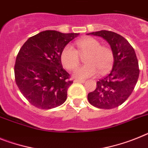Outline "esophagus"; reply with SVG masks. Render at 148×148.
<instances>
[{
    "mask_svg": "<svg viewBox=\"0 0 148 148\" xmlns=\"http://www.w3.org/2000/svg\"><path fill=\"white\" fill-rule=\"evenodd\" d=\"M74 82H78V83H82V84H84V83L86 82V80H81V79H75V80H74Z\"/></svg>",
    "mask_w": 148,
    "mask_h": 148,
    "instance_id": "1",
    "label": "esophagus"
}]
</instances>
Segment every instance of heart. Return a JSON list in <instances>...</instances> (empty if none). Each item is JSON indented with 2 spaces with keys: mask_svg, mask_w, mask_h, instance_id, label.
Returning <instances> with one entry per match:
<instances>
[{
  "mask_svg": "<svg viewBox=\"0 0 148 148\" xmlns=\"http://www.w3.org/2000/svg\"><path fill=\"white\" fill-rule=\"evenodd\" d=\"M77 49L71 46L64 47L61 53V61L68 70H73L78 65L80 56H84L86 63L78 67L73 74L78 78H87L100 74H105L112 67L114 60V52L110 47L101 46V43L93 38H86L75 42Z\"/></svg>",
  "mask_w": 148,
  "mask_h": 148,
  "instance_id": "1",
  "label": "heart"
}]
</instances>
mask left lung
Segmentation results:
<instances>
[{"label":"left lung","instance_id":"8db88e82","mask_svg":"<svg viewBox=\"0 0 148 148\" xmlns=\"http://www.w3.org/2000/svg\"><path fill=\"white\" fill-rule=\"evenodd\" d=\"M89 34L106 40L114 54L112 71L96 83V89L88 94V101L98 108L120 106L130 97L137 84L139 68L133 47L127 40L115 32L101 30Z\"/></svg>","mask_w":148,"mask_h":148}]
</instances>
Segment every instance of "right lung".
Returning a JSON list of instances; mask_svg holds the SVG:
<instances>
[{
    "label": "right lung",
    "instance_id": "obj_1",
    "mask_svg": "<svg viewBox=\"0 0 148 148\" xmlns=\"http://www.w3.org/2000/svg\"><path fill=\"white\" fill-rule=\"evenodd\" d=\"M78 35L45 31L28 38L21 47L14 67L15 80L30 104L51 109L66 101L73 81L63 68L61 53Z\"/></svg>",
    "mask_w": 148,
    "mask_h": 148
}]
</instances>
